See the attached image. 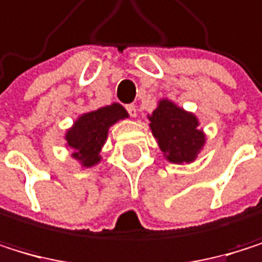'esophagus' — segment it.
Instances as JSON below:
<instances>
[{
    "mask_svg": "<svg viewBox=\"0 0 262 262\" xmlns=\"http://www.w3.org/2000/svg\"><path fill=\"white\" fill-rule=\"evenodd\" d=\"M125 108H127V112H128L130 116H132V118H137V105L128 104V105H125Z\"/></svg>",
    "mask_w": 262,
    "mask_h": 262,
    "instance_id": "obj_1",
    "label": "esophagus"
}]
</instances>
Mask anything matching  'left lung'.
<instances>
[{
    "mask_svg": "<svg viewBox=\"0 0 262 262\" xmlns=\"http://www.w3.org/2000/svg\"><path fill=\"white\" fill-rule=\"evenodd\" d=\"M147 118L160 150L171 163H192L207 143L197 116L169 99H160Z\"/></svg>",
    "mask_w": 262,
    "mask_h": 262,
    "instance_id": "obj_1",
    "label": "left lung"
}]
</instances>
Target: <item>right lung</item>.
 Returning a JSON list of instances; mask_svg holds the SVG:
<instances>
[{"label":"right lung","mask_w":262,"mask_h":262,"mask_svg":"<svg viewBox=\"0 0 262 262\" xmlns=\"http://www.w3.org/2000/svg\"><path fill=\"white\" fill-rule=\"evenodd\" d=\"M125 118L128 113L118 102L80 115L65 134L67 146L73 149L71 157L83 167L96 166L102 160L101 150L107 141L108 128Z\"/></svg>","instance_id":"obj_1"}]
</instances>
